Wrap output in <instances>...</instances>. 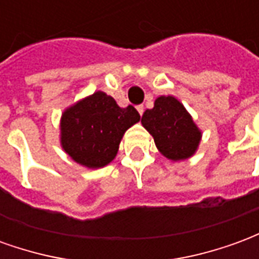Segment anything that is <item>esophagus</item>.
<instances>
[{
    "label": "esophagus",
    "mask_w": 259,
    "mask_h": 259,
    "mask_svg": "<svg viewBox=\"0 0 259 259\" xmlns=\"http://www.w3.org/2000/svg\"><path fill=\"white\" fill-rule=\"evenodd\" d=\"M136 108H137V112L140 113V116H141V115H143V112H144V107H143V105H137Z\"/></svg>",
    "instance_id": "obj_1"
}]
</instances>
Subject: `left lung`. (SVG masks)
<instances>
[{
    "label": "left lung",
    "mask_w": 259,
    "mask_h": 259,
    "mask_svg": "<svg viewBox=\"0 0 259 259\" xmlns=\"http://www.w3.org/2000/svg\"><path fill=\"white\" fill-rule=\"evenodd\" d=\"M141 123L154 137L159 152L172 161L193 157L202 136L190 113L174 96L158 97L154 108L143 113Z\"/></svg>",
    "instance_id": "1"
}]
</instances>
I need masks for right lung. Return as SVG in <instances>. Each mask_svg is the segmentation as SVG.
<instances>
[{
    "instance_id": "right-lung-1",
    "label": "right lung",
    "mask_w": 259,
    "mask_h": 259,
    "mask_svg": "<svg viewBox=\"0 0 259 259\" xmlns=\"http://www.w3.org/2000/svg\"><path fill=\"white\" fill-rule=\"evenodd\" d=\"M140 120L135 107L120 108L96 91L66 108L61 116V146L74 162L98 169L112 162L124 132Z\"/></svg>"
}]
</instances>
